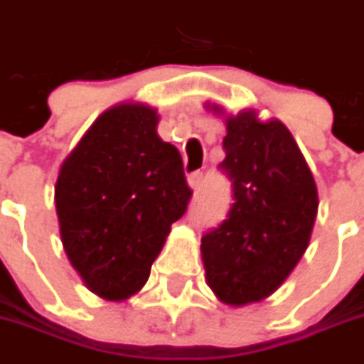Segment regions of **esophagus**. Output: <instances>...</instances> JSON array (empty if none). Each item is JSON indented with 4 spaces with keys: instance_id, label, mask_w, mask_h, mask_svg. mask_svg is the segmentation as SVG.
<instances>
[{
    "instance_id": "esophagus-1",
    "label": "esophagus",
    "mask_w": 364,
    "mask_h": 364,
    "mask_svg": "<svg viewBox=\"0 0 364 364\" xmlns=\"http://www.w3.org/2000/svg\"><path fill=\"white\" fill-rule=\"evenodd\" d=\"M203 180H204L203 172H192V174L188 176V186L194 190V194L200 190V186H203Z\"/></svg>"
}]
</instances>
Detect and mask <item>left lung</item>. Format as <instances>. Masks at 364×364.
Here are the masks:
<instances>
[{
    "label": "left lung",
    "instance_id": "obj_1",
    "mask_svg": "<svg viewBox=\"0 0 364 364\" xmlns=\"http://www.w3.org/2000/svg\"><path fill=\"white\" fill-rule=\"evenodd\" d=\"M220 115L218 105H208ZM232 206L218 229L203 237L206 284L227 306L265 300L306 253L318 215L314 176L294 135L255 109L225 117Z\"/></svg>",
    "mask_w": 364,
    "mask_h": 364
}]
</instances>
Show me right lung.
Masks as SVG:
<instances>
[{
    "instance_id": "right-lung-1",
    "label": "right lung",
    "mask_w": 364,
    "mask_h": 364,
    "mask_svg": "<svg viewBox=\"0 0 364 364\" xmlns=\"http://www.w3.org/2000/svg\"><path fill=\"white\" fill-rule=\"evenodd\" d=\"M146 103L107 109L60 166L54 203L70 265L95 296L123 301L146 286L192 190L180 151Z\"/></svg>"
}]
</instances>
